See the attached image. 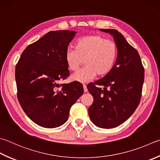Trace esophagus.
I'll use <instances>...</instances> for the list:
<instances>
[{
  "mask_svg": "<svg viewBox=\"0 0 160 160\" xmlns=\"http://www.w3.org/2000/svg\"><path fill=\"white\" fill-rule=\"evenodd\" d=\"M83 87L84 92H86L87 91H88V88H87V86L86 85V84H83Z\"/></svg>",
  "mask_w": 160,
  "mask_h": 160,
  "instance_id": "1",
  "label": "esophagus"
}]
</instances>
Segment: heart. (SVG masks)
Segmentation results:
<instances>
[{
	"label": "heart",
	"instance_id": "obj_1",
	"mask_svg": "<svg viewBox=\"0 0 160 160\" xmlns=\"http://www.w3.org/2000/svg\"><path fill=\"white\" fill-rule=\"evenodd\" d=\"M118 47L115 42L99 35H90L77 41L75 48H68L65 61L72 71L77 70L84 61L85 67L72 75V79L86 83L97 74L104 76L112 70L117 59Z\"/></svg>",
	"mask_w": 160,
	"mask_h": 160
}]
</instances>
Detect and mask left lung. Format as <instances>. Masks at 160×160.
I'll use <instances>...</instances> for the list:
<instances>
[{"instance_id":"left-lung-1","label":"left lung","mask_w":160,"mask_h":160,"mask_svg":"<svg viewBox=\"0 0 160 160\" xmlns=\"http://www.w3.org/2000/svg\"><path fill=\"white\" fill-rule=\"evenodd\" d=\"M113 35L118 47L115 65L103 78L89 83L94 102L88 108L90 118L99 128L111 129L121 125L139 104L144 81V68L139 54L115 29H99ZM103 85L104 89L96 86Z\"/></svg>"}]
</instances>
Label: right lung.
I'll list each match as a JSON object with an SVG mask.
<instances>
[{"mask_svg":"<svg viewBox=\"0 0 160 160\" xmlns=\"http://www.w3.org/2000/svg\"><path fill=\"white\" fill-rule=\"evenodd\" d=\"M76 32L50 31L27 47L15 68L17 98L24 112L46 128L67 121L71 107L83 93L78 81L59 84L70 76L65 52Z\"/></svg>","mask_w":160,"mask_h":160,"instance_id":"obj_1","label":"right lung"}]
</instances>
